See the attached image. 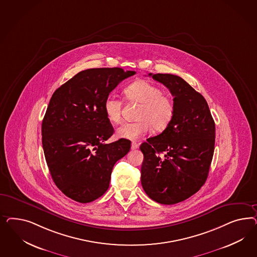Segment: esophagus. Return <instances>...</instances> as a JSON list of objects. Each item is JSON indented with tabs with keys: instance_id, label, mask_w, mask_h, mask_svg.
<instances>
[{
	"instance_id": "esophagus-1",
	"label": "esophagus",
	"mask_w": 257,
	"mask_h": 257,
	"mask_svg": "<svg viewBox=\"0 0 257 257\" xmlns=\"http://www.w3.org/2000/svg\"><path fill=\"white\" fill-rule=\"evenodd\" d=\"M139 148V144L137 143V142H132V144H131V149L132 150H136V149Z\"/></svg>"
}]
</instances>
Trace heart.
<instances>
[{"label":"heart","instance_id":"heart-1","mask_svg":"<svg viewBox=\"0 0 257 257\" xmlns=\"http://www.w3.org/2000/svg\"><path fill=\"white\" fill-rule=\"evenodd\" d=\"M126 100L140 103L136 117L138 120L126 122L117 129V137L125 140H137L147 135L152 128L163 131L171 123L174 115V104L162 89L147 80H138L123 89ZM122 101L109 95L103 102L105 117L112 123L121 121Z\"/></svg>","mask_w":257,"mask_h":257}]
</instances>
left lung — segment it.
<instances>
[{
  "label": "left lung",
  "mask_w": 257,
  "mask_h": 257,
  "mask_svg": "<svg viewBox=\"0 0 257 257\" xmlns=\"http://www.w3.org/2000/svg\"><path fill=\"white\" fill-rule=\"evenodd\" d=\"M149 76L170 89L174 115L163 132L140 145L141 185L152 200L174 204L199 191L207 179L215 122L203 96L184 79L169 73Z\"/></svg>",
  "instance_id": "8db88e82"
}]
</instances>
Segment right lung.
Wrapping results in <instances>:
<instances>
[{"mask_svg": "<svg viewBox=\"0 0 257 257\" xmlns=\"http://www.w3.org/2000/svg\"><path fill=\"white\" fill-rule=\"evenodd\" d=\"M136 71L88 69L55 90L42 120V147L51 176L64 194L82 203L108 189L117 160L128 154L130 140L105 144L114 129L103 111L109 93Z\"/></svg>", "mask_w": 257, "mask_h": 257, "instance_id": "add662e5", "label": "right lung"}]
</instances>
